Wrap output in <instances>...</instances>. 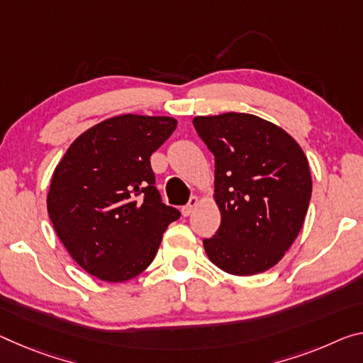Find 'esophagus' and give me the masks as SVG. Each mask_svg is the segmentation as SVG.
Here are the masks:
<instances>
[{"instance_id": "obj_1", "label": "esophagus", "mask_w": 363, "mask_h": 363, "mask_svg": "<svg viewBox=\"0 0 363 363\" xmlns=\"http://www.w3.org/2000/svg\"><path fill=\"white\" fill-rule=\"evenodd\" d=\"M200 203V200H199V197H195V195H194V197H191V200H189V203L186 205V206H182V215L184 216H189V215H191V213L194 211V208H195V206H197Z\"/></svg>"}]
</instances>
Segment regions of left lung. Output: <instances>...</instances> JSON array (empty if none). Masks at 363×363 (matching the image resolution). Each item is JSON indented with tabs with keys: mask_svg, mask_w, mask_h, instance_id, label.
Segmentation results:
<instances>
[{
	"mask_svg": "<svg viewBox=\"0 0 363 363\" xmlns=\"http://www.w3.org/2000/svg\"><path fill=\"white\" fill-rule=\"evenodd\" d=\"M195 130L215 155L213 200L221 213L203 240L210 262L229 274L273 268L306 221L312 176L301 145L279 125L254 114L195 116Z\"/></svg>",
	"mask_w": 363,
	"mask_h": 363,
	"instance_id": "8db88e82",
	"label": "left lung"
}]
</instances>
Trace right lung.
Returning a JSON list of instances; mask_svg holds the SVG:
<instances>
[{
  "instance_id": "add662e5",
  "label": "right lung",
  "mask_w": 363,
  "mask_h": 363,
  "mask_svg": "<svg viewBox=\"0 0 363 363\" xmlns=\"http://www.w3.org/2000/svg\"><path fill=\"white\" fill-rule=\"evenodd\" d=\"M169 116L118 114L82 132L56 164L50 220L76 263L106 283L135 278L153 262L181 213L161 203L150 157L174 132Z\"/></svg>"
}]
</instances>
